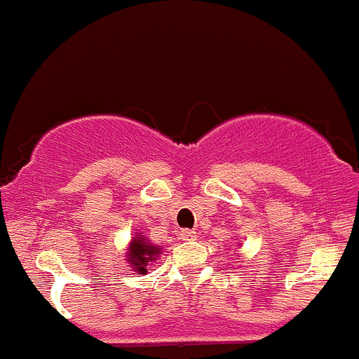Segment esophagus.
I'll return each mask as SVG.
<instances>
[{"label": "esophagus", "instance_id": "esophagus-1", "mask_svg": "<svg viewBox=\"0 0 359 359\" xmlns=\"http://www.w3.org/2000/svg\"><path fill=\"white\" fill-rule=\"evenodd\" d=\"M180 237L183 241H191V239H195V237H196V232L191 231V229H183V231L180 232Z\"/></svg>", "mask_w": 359, "mask_h": 359}]
</instances>
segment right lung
I'll return each instance as SVG.
<instances>
[{
	"instance_id": "add662e5",
	"label": "right lung",
	"mask_w": 359,
	"mask_h": 359,
	"mask_svg": "<svg viewBox=\"0 0 359 359\" xmlns=\"http://www.w3.org/2000/svg\"><path fill=\"white\" fill-rule=\"evenodd\" d=\"M158 251H161L159 248L146 243V239H142V237H134L130 249H128V257H130L128 261H130L132 268H135V271L144 275V273H147L149 261L156 259Z\"/></svg>"
}]
</instances>
